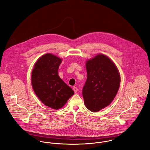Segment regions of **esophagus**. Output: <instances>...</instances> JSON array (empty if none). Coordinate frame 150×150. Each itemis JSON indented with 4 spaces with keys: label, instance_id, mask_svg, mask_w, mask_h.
<instances>
[{
    "label": "esophagus",
    "instance_id": "esophagus-1",
    "mask_svg": "<svg viewBox=\"0 0 150 150\" xmlns=\"http://www.w3.org/2000/svg\"><path fill=\"white\" fill-rule=\"evenodd\" d=\"M73 90H74V92L76 93H77L78 92V88L76 87H73Z\"/></svg>",
    "mask_w": 150,
    "mask_h": 150
}]
</instances>
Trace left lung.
<instances>
[{
    "label": "left lung",
    "instance_id": "obj_1",
    "mask_svg": "<svg viewBox=\"0 0 150 150\" xmlns=\"http://www.w3.org/2000/svg\"><path fill=\"white\" fill-rule=\"evenodd\" d=\"M87 80L82 95L86 106L96 112L108 106L118 90L120 76L114 63L106 56L98 54L86 62Z\"/></svg>",
    "mask_w": 150,
    "mask_h": 150
}]
</instances>
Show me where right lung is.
Instances as JSON below:
<instances>
[{
	"mask_svg": "<svg viewBox=\"0 0 150 150\" xmlns=\"http://www.w3.org/2000/svg\"><path fill=\"white\" fill-rule=\"evenodd\" d=\"M62 59L47 53L35 63L32 75L34 93L46 106L54 109L62 108L74 91L58 75Z\"/></svg>",
	"mask_w": 150,
	"mask_h": 150,
	"instance_id": "right-lung-1",
	"label": "right lung"
}]
</instances>
